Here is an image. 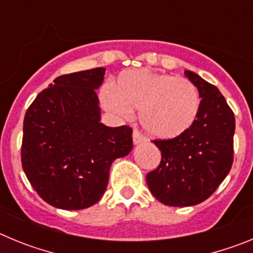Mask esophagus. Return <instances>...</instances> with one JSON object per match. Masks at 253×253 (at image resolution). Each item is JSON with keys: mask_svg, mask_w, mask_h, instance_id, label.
<instances>
[{"mask_svg": "<svg viewBox=\"0 0 253 253\" xmlns=\"http://www.w3.org/2000/svg\"><path fill=\"white\" fill-rule=\"evenodd\" d=\"M143 142H146V137H144V135H142L139 131L134 129V131H133V143L134 144H140V143H143Z\"/></svg>", "mask_w": 253, "mask_h": 253, "instance_id": "obj_1", "label": "esophagus"}]
</instances>
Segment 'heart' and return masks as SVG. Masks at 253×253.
I'll use <instances>...</instances> for the list:
<instances>
[{"instance_id": "heart-1", "label": "heart", "mask_w": 253, "mask_h": 253, "mask_svg": "<svg viewBox=\"0 0 253 253\" xmlns=\"http://www.w3.org/2000/svg\"><path fill=\"white\" fill-rule=\"evenodd\" d=\"M100 100L109 113L122 118L139 109L142 126L160 139L186 133L200 110V96L193 82L149 69L122 72L113 86L102 87Z\"/></svg>"}]
</instances>
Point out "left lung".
Listing matches in <instances>:
<instances>
[{"label":"left lung","mask_w":253,"mask_h":253,"mask_svg":"<svg viewBox=\"0 0 253 253\" xmlns=\"http://www.w3.org/2000/svg\"><path fill=\"white\" fill-rule=\"evenodd\" d=\"M185 76L202 97L198 118L182 135L153 140L162 160L146 177L154 198L169 207H191L207 200L233 163V111L214 84L191 71H185Z\"/></svg>","instance_id":"left-lung-1"}]
</instances>
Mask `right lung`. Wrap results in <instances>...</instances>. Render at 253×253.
<instances>
[{"label": "right lung", "instance_id": "obj_1", "mask_svg": "<svg viewBox=\"0 0 253 253\" xmlns=\"http://www.w3.org/2000/svg\"><path fill=\"white\" fill-rule=\"evenodd\" d=\"M106 69L59 76L29 106L24 119L22 169L44 202L64 210L99 202L116 158L133 148L131 128L100 122L96 90Z\"/></svg>", "mask_w": 253, "mask_h": 253}]
</instances>
